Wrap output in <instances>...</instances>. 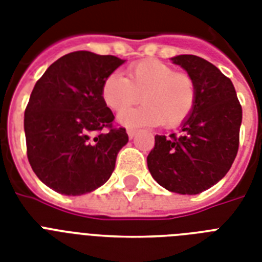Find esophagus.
Masks as SVG:
<instances>
[{"label":"esophagus","mask_w":262,"mask_h":262,"mask_svg":"<svg viewBox=\"0 0 262 262\" xmlns=\"http://www.w3.org/2000/svg\"><path fill=\"white\" fill-rule=\"evenodd\" d=\"M126 132H127V136H129L130 139H133V137L136 136V133H137V130H136V129H133V127H129Z\"/></svg>","instance_id":"esophagus-1"}]
</instances>
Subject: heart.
<instances>
[{"label":"heart","instance_id":"b5f03b06","mask_svg":"<svg viewBox=\"0 0 262 262\" xmlns=\"http://www.w3.org/2000/svg\"><path fill=\"white\" fill-rule=\"evenodd\" d=\"M144 104L125 111L138 101ZM103 102L118 113L125 126H145L163 123L166 127L182 125L195 106L197 87L193 77L177 72L171 65L159 59H141L127 68L126 77L113 73L102 85Z\"/></svg>","mask_w":262,"mask_h":262}]
</instances>
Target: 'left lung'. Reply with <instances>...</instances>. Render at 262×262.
Returning <instances> with one entry per match:
<instances>
[{"mask_svg":"<svg viewBox=\"0 0 262 262\" xmlns=\"http://www.w3.org/2000/svg\"><path fill=\"white\" fill-rule=\"evenodd\" d=\"M172 62L193 77L197 100L181 135L155 136L148 168L160 186L179 194H199L217 183L234 163L239 147L242 106L231 80L197 55Z\"/></svg>","mask_w":262,"mask_h":262,"instance_id":"1","label":"left lung"}]
</instances>
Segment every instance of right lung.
I'll list each match as a JSON object with an SVG mask.
<instances>
[{
    "instance_id": "obj_1",
    "label": "right lung",
    "mask_w": 262,
    "mask_h": 262,
    "mask_svg": "<svg viewBox=\"0 0 262 262\" xmlns=\"http://www.w3.org/2000/svg\"><path fill=\"white\" fill-rule=\"evenodd\" d=\"M125 62L114 55L73 51L51 63L24 113L27 158L45 185L80 195L107 182L126 129L102 98V85Z\"/></svg>"
}]
</instances>
